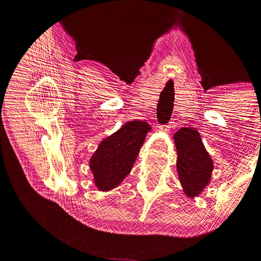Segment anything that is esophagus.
Wrapping results in <instances>:
<instances>
[{
    "label": "esophagus",
    "instance_id": "1",
    "mask_svg": "<svg viewBox=\"0 0 261 261\" xmlns=\"http://www.w3.org/2000/svg\"><path fill=\"white\" fill-rule=\"evenodd\" d=\"M160 129L159 130H161V132H164V133H168L169 130H170V125H164V126H160L159 127Z\"/></svg>",
    "mask_w": 261,
    "mask_h": 261
}]
</instances>
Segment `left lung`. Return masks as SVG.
Returning a JSON list of instances; mask_svg holds the SVG:
<instances>
[{
  "instance_id": "left-lung-1",
  "label": "left lung",
  "mask_w": 261,
  "mask_h": 261,
  "mask_svg": "<svg viewBox=\"0 0 261 261\" xmlns=\"http://www.w3.org/2000/svg\"><path fill=\"white\" fill-rule=\"evenodd\" d=\"M177 152L176 169L186 196H198L211 179L213 162L204 148L198 130L181 127L174 136Z\"/></svg>"
}]
</instances>
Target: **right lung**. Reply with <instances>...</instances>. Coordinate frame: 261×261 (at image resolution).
Instances as JSON below:
<instances>
[{
	"label": "right lung",
	"instance_id": "add662e5",
	"mask_svg": "<svg viewBox=\"0 0 261 261\" xmlns=\"http://www.w3.org/2000/svg\"><path fill=\"white\" fill-rule=\"evenodd\" d=\"M149 130L151 127L147 122H126L101 141L89 161L99 191H111L129 174Z\"/></svg>",
	"mask_w": 261,
	"mask_h": 261
}]
</instances>
